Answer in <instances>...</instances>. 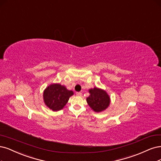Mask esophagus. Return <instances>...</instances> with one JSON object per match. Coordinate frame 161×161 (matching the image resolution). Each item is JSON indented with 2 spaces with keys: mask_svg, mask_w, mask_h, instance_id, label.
Here are the masks:
<instances>
[{
  "mask_svg": "<svg viewBox=\"0 0 161 161\" xmlns=\"http://www.w3.org/2000/svg\"><path fill=\"white\" fill-rule=\"evenodd\" d=\"M76 96H79V97H80V96H81V95H82V93H81V92H76Z\"/></svg>",
  "mask_w": 161,
  "mask_h": 161,
  "instance_id": "34e87169",
  "label": "esophagus"
}]
</instances>
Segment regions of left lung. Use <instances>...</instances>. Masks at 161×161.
Listing matches in <instances>:
<instances>
[{
    "label": "left lung",
    "instance_id": "1",
    "mask_svg": "<svg viewBox=\"0 0 161 161\" xmlns=\"http://www.w3.org/2000/svg\"><path fill=\"white\" fill-rule=\"evenodd\" d=\"M90 96L86 102L94 111L99 113L106 109L110 104V98L106 91L95 87L89 90Z\"/></svg>",
    "mask_w": 161,
    "mask_h": 161
}]
</instances>
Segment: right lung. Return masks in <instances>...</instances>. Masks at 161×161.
Instances as JSON below:
<instances>
[{
  "instance_id": "1",
  "label": "right lung",
  "mask_w": 161,
  "mask_h": 161,
  "mask_svg": "<svg viewBox=\"0 0 161 161\" xmlns=\"http://www.w3.org/2000/svg\"><path fill=\"white\" fill-rule=\"evenodd\" d=\"M73 95V92L67 90L65 86L60 84H53L44 91L43 98L45 104L50 109L57 111L63 109Z\"/></svg>"
}]
</instances>
